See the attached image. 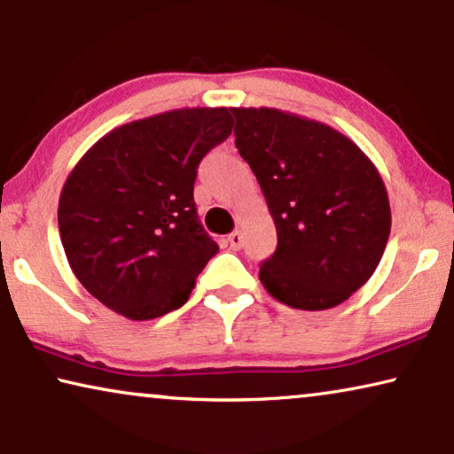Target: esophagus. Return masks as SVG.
<instances>
[{"mask_svg":"<svg viewBox=\"0 0 454 454\" xmlns=\"http://www.w3.org/2000/svg\"><path fill=\"white\" fill-rule=\"evenodd\" d=\"M228 245H231L232 251H239L240 247H243V234H240L239 231H234L231 237H228Z\"/></svg>","mask_w":454,"mask_h":454,"instance_id":"obj_1","label":"esophagus"}]
</instances>
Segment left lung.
I'll return each mask as SVG.
<instances>
[{"label": "left lung", "mask_w": 454, "mask_h": 454, "mask_svg": "<svg viewBox=\"0 0 454 454\" xmlns=\"http://www.w3.org/2000/svg\"><path fill=\"white\" fill-rule=\"evenodd\" d=\"M239 153L274 217L278 247L259 280L280 303L336 307L376 271L390 237L384 180L328 124L276 107H232Z\"/></svg>", "instance_id": "8db88e82"}]
</instances>
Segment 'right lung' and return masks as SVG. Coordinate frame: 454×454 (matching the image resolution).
I'll list each match as a JSON object with an SVG mask.
<instances>
[{
  "mask_svg": "<svg viewBox=\"0 0 454 454\" xmlns=\"http://www.w3.org/2000/svg\"><path fill=\"white\" fill-rule=\"evenodd\" d=\"M228 107H183L101 137L66 178L58 226L78 282L143 322L183 307L217 253L192 186L205 153L232 132Z\"/></svg>",
  "mask_w": 454,
  "mask_h": 454,
  "instance_id": "1",
  "label": "right lung"
}]
</instances>
